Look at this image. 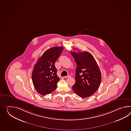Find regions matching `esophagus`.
<instances>
[{
    "label": "esophagus",
    "mask_w": 131,
    "mask_h": 131,
    "mask_svg": "<svg viewBox=\"0 0 131 131\" xmlns=\"http://www.w3.org/2000/svg\"><path fill=\"white\" fill-rule=\"evenodd\" d=\"M70 77V75H68V76H65V77H64V78H69V77Z\"/></svg>",
    "instance_id": "1"
}]
</instances>
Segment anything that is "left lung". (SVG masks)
I'll use <instances>...</instances> for the list:
<instances>
[{
  "label": "left lung",
  "mask_w": 131,
  "mask_h": 131,
  "mask_svg": "<svg viewBox=\"0 0 131 131\" xmlns=\"http://www.w3.org/2000/svg\"><path fill=\"white\" fill-rule=\"evenodd\" d=\"M77 64L76 82L72 89L82 98L92 95L99 89L101 81L99 67L92 55L88 51L70 52Z\"/></svg>",
  "instance_id": "obj_1"
}]
</instances>
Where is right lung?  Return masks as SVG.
<instances>
[{"label": "right lung", "mask_w": 131, "mask_h": 131, "mask_svg": "<svg viewBox=\"0 0 131 131\" xmlns=\"http://www.w3.org/2000/svg\"><path fill=\"white\" fill-rule=\"evenodd\" d=\"M63 50V47L59 46L49 49L35 65L32 81L36 91L42 95L51 94L57 88L60 79L54 64Z\"/></svg>", "instance_id": "1"}]
</instances>
